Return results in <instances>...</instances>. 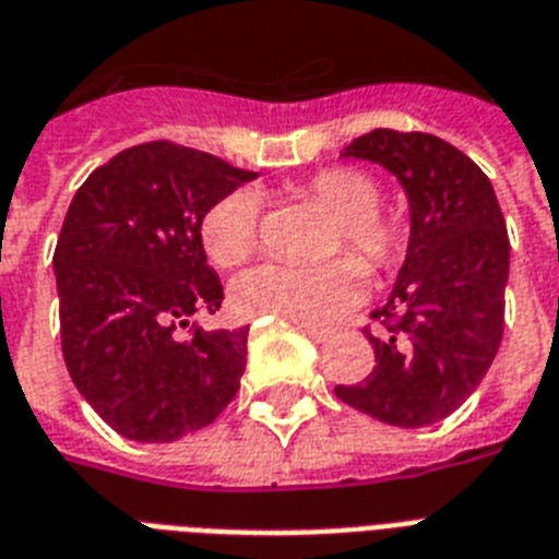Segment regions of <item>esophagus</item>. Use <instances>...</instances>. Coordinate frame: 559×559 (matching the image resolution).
<instances>
[{
  "instance_id": "esophagus-1",
  "label": "esophagus",
  "mask_w": 559,
  "mask_h": 559,
  "mask_svg": "<svg viewBox=\"0 0 559 559\" xmlns=\"http://www.w3.org/2000/svg\"><path fill=\"white\" fill-rule=\"evenodd\" d=\"M298 328H301L313 342H328L333 333H336L333 328H319V324H298Z\"/></svg>"
}]
</instances>
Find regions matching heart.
I'll list each match as a JSON object with an SVG mask.
<instances>
[{
  "label": "heart",
  "instance_id": "heart-1",
  "mask_svg": "<svg viewBox=\"0 0 559 559\" xmlns=\"http://www.w3.org/2000/svg\"><path fill=\"white\" fill-rule=\"evenodd\" d=\"M301 193L333 217L324 252L336 254L348 249L368 272L389 270L400 261L403 228L377 211L380 186L368 174L354 168L322 170L301 188ZM202 246L223 270L243 263L258 249L254 191L240 188L211 205L202 217ZM358 264L350 258H336L310 270L261 263L235 281L231 301L237 313L243 316H275L296 324L333 322L362 293Z\"/></svg>",
  "mask_w": 559,
  "mask_h": 559
}]
</instances>
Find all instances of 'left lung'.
Here are the masks:
<instances>
[{"mask_svg": "<svg viewBox=\"0 0 559 559\" xmlns=\"http://www.w3.org/2000/svg\"><path fill=\"white\" fill-rule=\"evenodd\" d=\"M342 159L373 162L408 200V243L368 336L377 366L336 385L348 406L400 429L452 415L485 380L504 328L511 243L490 179L459 147L429 133L371 130Z\"/></svg>", "mask_w": 559, "mask_h": 559, "instance_id": "left-lung-1", "label": "left lung"}]
</instances>
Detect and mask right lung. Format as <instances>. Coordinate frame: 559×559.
Listing matches in <instances>:
<instances>
[{
	"label": "right lung",
	"mask_w": 559,
	"mask_h": 559,
	"mask_svg": "<svg viewBox=\"0 0 559 559\" xmlns=\"http://www.w3.org/2000/svg\"><path fill=\"white\" fill-rule=\"evenodd\" d=\"M252 179L211 153L151 142L92 170L66 211L55 249L66 368L130 441H179L240 389L249 328L174 333L223 305L202 217Z\"/></svg>",
	"instance_id": "right-lung-1"
}]
</instances>
